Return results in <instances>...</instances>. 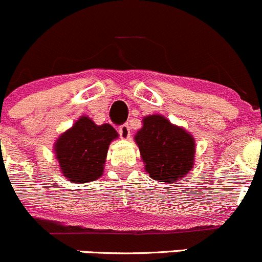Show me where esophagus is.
<instances>
[{"mask_svg":"<svg viewBox=\"0 0 262 262\" xmlns=\"http://www.w3.org/2000/svg\"><path fill=\"white\" fill-rule=\"evenodd\" d=\"M119 134L123 139L130 138V128H129L128 124H123V125L119 126Z\"/></svg>","mask_w":262,"mask_h":262,"instance_id":"34e87169","label":"esophagus"}]
</instances>
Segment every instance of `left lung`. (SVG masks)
I'll use <instances>...</instances> for the list:
<instances>
[{"label": "left lung", "mask_w": 262, "mask_h": 262, "mask_svg": "<svg viewBox=\"0 0 262 262\" xmlns=\"http://www.w3.org/2000/svg\"><path fill=\"white\" fill-rule=\"evenodd\" d=\"M142 123L134 141L149 178L163 184L182 180L194 167V137L161 114L144 116Z\"/></svg>", "instance_id": "1"}]
</instances>
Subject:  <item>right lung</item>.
<instances>
[{"label":"right lung","instance_id":"right-lung-1","mask_svg":"<svg viewBox=\"0 0 262 262\" xmlns=\"http://www.w3.org/2000/svg\"><path fill=\"white\" fill-rule=\"evenodd\" d=\"M118 137L110 124L97 125L82 115L54 142L53 150L62 175L73 184H87L101 178L107 149Z\"/></svg>","mask_w":262,"mask_h":262}]
</instances>
